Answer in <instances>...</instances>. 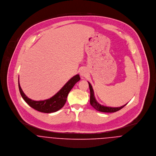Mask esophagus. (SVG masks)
<instances>
[{
  "mask_svg": "<svg viewBox=\"0 0 156 156\" xmlns=\"http://www.w3.org/2000/svg\"><path fill=\"white\" fill-rule=\"evenodd\" d=\"M86 74H87V73L84 69H82L80 71V75L82 76H86Z\"/></svg>",
  "mask_w": 156,
  "mask_h": 156,
  "instance_id": "obj_1",
  "label": "esophagus"
}]
</instances>
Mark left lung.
Masks as SVG:
<instances>
[{
	"label": "left lung",
	"mask_w": 156,
	"mask_h": 156,
	"mask_svg": "<svg viewBox=\"0 0 156 156\" xmlns=\"http://www.w3.org/2000/svg\"><path fill=\"white\" fill-rule=\"evenodd\" d=\"M89 83V89H90V105L97 111L101 112H107V113H112V112H115L118 111L122 108H123L127 104L125 105L118 107V108H112V107H108V106H105L103 105H100L99 103L97 102L95 98L94 93V90L92 87V85L90 83L88 82Z\"/></svg>",
	"instance_id": "obj_1"
}]
</instances>
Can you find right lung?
<instances>
[{
    "label": "right lung",
    "instance_id": "obj_1",
    "mask_svg": "<svg viewBox=\"0 0 156 156\" xmlns=\"http://www.w3.org/2000/svg\"><path fill=\"white\" fill-rule=\"evenodd\" d=\"M80 79V78L79 74L73 76L55 95L47 100L41 101H34L29 98L23 92L19 81V88L23 98L31 108L38 111L48 113L58 111L65 105L67 101L68 94Z\"/></svg>",
    "mask_w": 156,
    "mask_h": 156
}]
</instances>
